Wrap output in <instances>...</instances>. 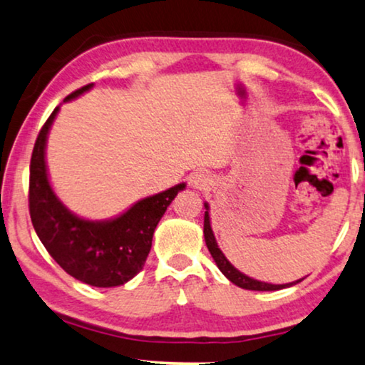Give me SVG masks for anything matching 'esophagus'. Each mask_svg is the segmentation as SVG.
<instances>
[{
	"label": "esophagus",
	"mask_w": 365,
	"mask_h": 365,
	"mask_svg": "<svg viewBox=\"0 0 365 365\" xmlns=\"http://www.w3.org/2000/svg\"><path fill=\"white\" fill-rule=\"evenodd\" d=\"M205 182H207V178H205L204 174H194L192 179H191V184H192L194 187H197V189L204 187Z\"/></svg>",
	"instance_id": "obj_1"
}]
</instances>
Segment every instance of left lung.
I'll return each mask as SVG.
<instances>
[{
  "label": "left lung",
  "instance_id": "1",
  "mask_svg": "<svg viewBox=\"0 0 365 365\" xmlns=\"http://www.w3.org/2000/svg\"><path fill=\"white\" fill-rule=\"evenodd\" d=\"M205 205V214H204V239H205V245H207L210 255L217 263L219 270L225 274L227 278L230 279L232 283L237 284V287L240 288H245V289H253V292H274V289H283V288H288V287H293V284L299 283L301 279L298 282H293V283H287V284H272V283H265V282H258V279H253L250 277H247V274L240 273L237 270L235 267L230 265V262L227 260L224 253L220 252V248L217 247V242H215V237H214V232L210 229V219H209V205Z\"/></svg>",
  "mask_w": 365,
  "mask_h": 365
}]
</instances>
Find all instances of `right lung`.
<instances>
[{"label": "right lung", "instance_id": "right-lung-1", "mask_svg": "<svg viewBox=\"0 0 365 365\" xmlns=\"http://www.w3.org/2000/svg\"><path fill=\"white\" fill-rule=\"evenodd\" d=\"M92 83L67 95L76 98ZM59 108L46 120L34 143L29 168V214L36 234L62 270L92 287H120L143 270L153 234L168 205L186 184L146 197L120 217L83 220L64 207L52 192L46 171V140Z\"/></svg>", "mask_w": 365, "mask_h": 365}]
</instances>
